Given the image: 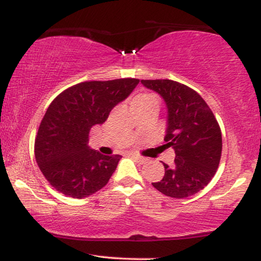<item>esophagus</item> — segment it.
<instances>
[{
	"instance_id": "34e87169",
	"label": "esophagus",
	"mask_w": 261,
	"mask_h": 261,
	"mask_svg": "<svg viewBox=\"0 0 261 261\" xmlns=\"http://www.w3.org/2000/svg\"><path fill=\"white\" fill-rule=\"evenodd\" d=\"M130 156H132V158H133L134 160H137V162H138L139 164H145L146 162H147V160H146V159L144 158V156L138 155V154H134V153H132Z\"/></svg>"
}]
</instances>
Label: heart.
Masks as SVG:
<instances>
[{
	"mask_svg": "<svg viewBox=\"0 0 261 261\" xmlns=\"http://www.w3.org/2000/svg\"><path fill=\"white\" fill-rule=\"evenodd\" d=\"M148 102H156L155 96L152 94H140L135 96L133 101H132L133 105H144V103H148Z\"/></svg>",
	"mask_w": 261,
	"mask_h": 261,
	"instance_id": "obj_1",
	"label": "heart"
}]
</instances>
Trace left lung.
I'll list each match as a JSON object with an SVG mask.
<instances>
[{
  "mask_svg": "<svg viewBox=\"0 0 261 261\" xmlns=\"http://www.w3.org/2000/svg\"><path fill=\"white\" fill-rule=\"evenodd\" d=\"M146 88L162 96L167 107L164 147L174 149L172 166L164 164L163 179L152 183L173 198L197 194L215 176L222 152V135L212 109L198 92L171 80H142Z\"/></svg>",
  "mask_w": 261,
  "mask_h": 261,
  "instance_id": "1",
  "label": "left lung"
}]
</instances>
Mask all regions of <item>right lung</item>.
Returning <instances> with one entry per match:
<instances>
[{
    "label": "right lung",
    "instance_id": "1",
    "mask_svg": "<svg viewBox=\"0 0 261 261\" xmlns=\"http://www.w3.org/2000/svg\"><path fill=\"white\" fill-rule=\"evenodd\" d=\"M138 83L137 78L82 82L53 99L39 126L34 154L57 191L84 198L107 185L121 155H103L91 149L89 132L105 122Z\"/></svg>",
    "mask_w": 261,
    "mask_h": 261
}]
</instances>
